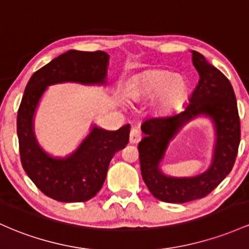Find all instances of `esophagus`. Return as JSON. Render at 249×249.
<instances>
[{"label":"esophagus","instance_id":"esophagus-1","mask_svg":"<svg viewBox=\"0 0 249 249\" xmlns=\"http://www.w3.org/2000/svg\"><path fill=\"white\" fill-rule=\"evenodd\" d=\"M142 139V133L138 129H131L130 131V143L137 144Z\"/></svg>","mask_w":249,"mask_h":249}]
</instances>
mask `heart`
I'll return each instance as SVG.
<instances>
[{"instance_id": "heart-1", "label": "heart", "mask_w": 249, "mask_h": 249, "mask_svg": "<svg viewBox=\"0 0 249 249\" xmlns=\"http://www.w3.org/2000/svg\"><path fill=\"white\" fill-rule=\"evenodd\" d=\"M187 93V81L181 75L163 70L147 71L133 76L126 84L125 95L133 102L149 99L152 95L154 106L160 111L175 107Z\"/></svg>"}]
</instances>
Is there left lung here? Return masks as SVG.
Instances as JSON below:
<instances>
[{"mask_svg":"<svg viewBox=\"0 0 249 249\" xmlns=\"http://www.w3.org/2000/svg\"><path fill=\"white\" fill-rule=\"evenodd\" d=\"M193 64L200 80L184 111L149 118L142 124V132L145 135L138 144L142 177L150 193L168 203H184L212 193L233 169L241 137L236 98L231 81L198 52L193 51ZM200 114L209 115L217 130L212 165L195 178L165 177L160 173L159 163L168 142L185 122Z\"/></svg>","mask_w":249,"mask_h":249,"instance_id":"1","label":"left lung"}]
</instances>
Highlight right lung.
Masks as SVG:
<instances>
[{
  "label": "right lung",
  "mask_w": 249,
  "mask_h": 249,
  "mask_svg": "<svg viewBox=\"0 0 249 249\" xmlns=\"http://www.w3.org/2000/svg\"><path fill=\"white\" fill-rule=\"evenodd\" d=\"M108 54L102 51H68L32 75L18 111L21 164L29 178L48 197L59 202H85L102 189L112 157L129 143L130 125L117 131L94 126L75 152L67 158H52L37 144L33 117L49 85L75 81L104 84Z\"/></svg>",
  "instance_id": "right-lung-1"
}]
</instances>
